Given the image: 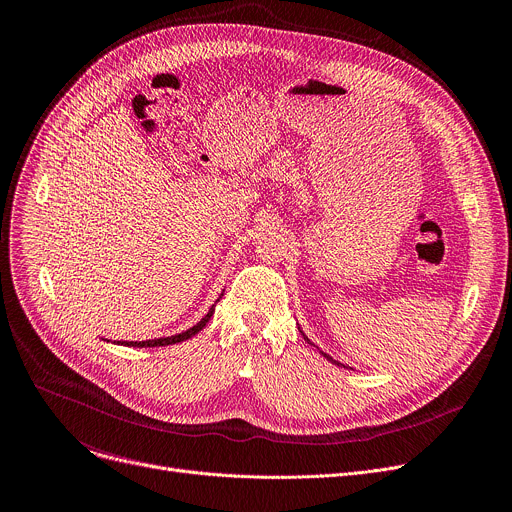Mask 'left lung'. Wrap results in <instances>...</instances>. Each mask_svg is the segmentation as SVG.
I'll return each mask as SVG.
<instances>
[{"instance_id":"left-lung-1","label":"left lung","mask_w":512,"mask_h":512,"mask_svg":"<svg viewBox=\"0 0 512 512\" xmlns=\"http://www.w3.org/2000/svg\"><path fill=\"white\" fill-rule=\"evenodd\" d=\"M300 332H302V330H300ZM304 338H306V336H304ZM322 354H324V356H326V358H328V360H332V358H330V356H328V354H326V352H322ZM332 362H336V360H332ZM336 364H340V362H336Z\"/></svg>"}]
</instances>
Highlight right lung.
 Listing matches in <instances>:
<instances>
[{"label": "right lung", "instance_id": "1", "mask_svg": "<svg viewBox=\"0 0 512 512\" xmlns=\"http://www.w3.org/2000/svg\"><path fill=\"white\" fill-rule=\"evenodd\" d=\"M218 302V300H216ZM214 314V306L208 310V314L192 328H188L186 332L182 334H176V336H168V338H154V340H141V342H117V344H123V346H133V348H145V346H168V344H176V342H184L188 338H192L194 334H198L210 320V316ZM109 342V340H107Z\"/></svg>", "mask_w": 512, "mask_h": 512}]
</instances>
